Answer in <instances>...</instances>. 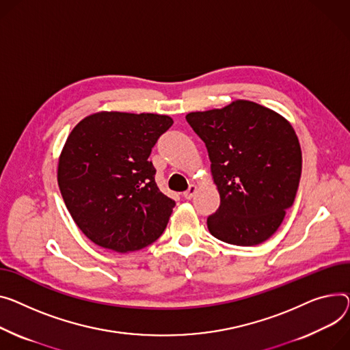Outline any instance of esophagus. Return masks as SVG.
Returning a JSON list of instances; mask_svg holds the SVG:
<instances>
[{"mask_svg": "<svg viewBox=\"0 0 350 350\" xmlns=\"http://www.w3.org/2000/svg\"><path fill=\"white\" fill-rule=\"evenodd\" d=\"M196 190H197V187H196L194 184H191L190 187H189L187 190H185V191L183 193V197H184L185 200H191V198L194 197V194H196Z\"/></svg>", "mask_w": 350, "mask_h": 350, "instance_id": "34e87169", "label": "esophagus"}]
</instances>
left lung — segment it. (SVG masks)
<instances>
[{
	"label": "left lung",
	"mask_w": 350,
	"mask_h": 350,
	"mask_svg": "<svg viewBox=\"0 0 350 350\" xmlns=\"http://www.w3.org/2000/svg\"><path fill=\"white\" fill-rule=\"evenodd\" d=\"M205 144L221 204L206 218L211 235L253 246L282 225L298 190L302 156L293 126L274 111L252 101L187 113Z\"/></svg>",
	"instance_id": "8db88e82"
}]
</instances>
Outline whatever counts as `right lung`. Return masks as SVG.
Listing matches in <instances>:
<instances>
[{
	"mask_svg": "<svg viewBox=\"0 0 350 350\" xmlns=\"http://www.w3.org/2000/svg\"><path fill=\"white\" fill-rule=\"evenodd\" d=\"M172 125L167 115L98 112L68 135L59 159V189L91 242L126 253L165 232L176 202L159 190L149 156Z\"/></svg>",
	"mask_w": 350,
	"mask_h": 350,
	"instance_id": "1",
	"label": "right lung"
}]
</instances>
